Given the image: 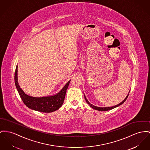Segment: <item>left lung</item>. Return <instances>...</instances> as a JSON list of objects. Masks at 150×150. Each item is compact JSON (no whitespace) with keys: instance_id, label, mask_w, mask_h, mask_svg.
Wrapping results in <instances>:
<instances>
[{"instance_id":"1","label":"left lung","mask_w":150,"mask_h":150,"mask_svg":"<svg viewBox=\"0 0 150 150\" xmlns=\"http://www.w3.org/2000/svg\"><path fill=\"white\" fill-rule=\"evenodd\" d=\"M129 92H130V91H129ZM129 94H127L126 97L124 99V100L122 102H121L118 105H115V106H111V107H98V106H96L92 105L91 103H90V102L88 101V100L86 99V97H85V94L83 93L85 100H86V101L88 103V104L89 105V106H90L91 108H93V109H94L95 110H98V111H108V110H112V109H114V108H117L118 106H120V105H122L126 101V100H127V97L129 96Z\"/></svg>"}]
</instances>
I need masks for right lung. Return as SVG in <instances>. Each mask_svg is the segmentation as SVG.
<instances>
[{"label":"right lung","instance_id":"add662e5","mask_svg":"<svg viewBox=\"0 0 150 150\" xmlns=\"http://www.w3.org/2000/svg\"><path fill=\"white\" fill-rule=\"evenodd\" d=\"M70 81L69 80L62 89L54 95L35 97L25 94L20 88L18 79V65L16 66L15 73L16 88L24 103L30 109L42 112H52L58 110L62 105Z\"/></svg>","mask_w":150,"mask_h":150}]
</instances>
